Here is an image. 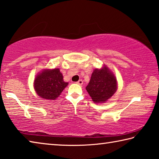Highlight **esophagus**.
<instances>
[{
  "label": "esophagus",
  "mask_w": 159,
  "mask_h": 159,
  "mask_svg": "<svg viewBox=\"0 0 159 159\" xmlns=\"http://www.w3.org/2000/svg\"><path fill=\"white\" fill-rule=\"evenodd\" d=\"M76 84H79V85H82V84H83V81H82V80H80L79 81H78V82H76Z\"/></svg>",
  "instance_id": "34e87169"
}]
</instances>
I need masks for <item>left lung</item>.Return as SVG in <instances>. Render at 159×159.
<instances>
[{
	"label": "left lung",
	"instance_id": "obj_1",
	"mask_svg": "<svg viewBox=\"0 0 159 159\" xmlns=\"http://www.w3.org/2000/svg\"><path fill=\"white\" fill-rule=\"evenodd\" d=\"M87 92L96 103H102L110 98L117 90V82L113 72L104 66L95 69L90 82L86 87Z\"/></svg>",
	"mask_w": 159,
	"mask_h": 159
}]
</instances>
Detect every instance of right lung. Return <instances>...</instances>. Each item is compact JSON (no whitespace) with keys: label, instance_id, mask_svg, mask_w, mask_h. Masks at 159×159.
<instances>
[{"label":"right lung","instance_id":"obj_1","mask_svg":"<svg viewBox=\"0 0 159 159\" xmlns=\"http://www.w3.org/2000/svg\"><path fill=\"white\" fill-rule=\"evenodd\" d=\"M68 82L63 81V75L58 68L44 69L35 77L34 89L42 98L56 100Z\"/></svg>","mask_w":159,"mask_h":159}]
</instances>
